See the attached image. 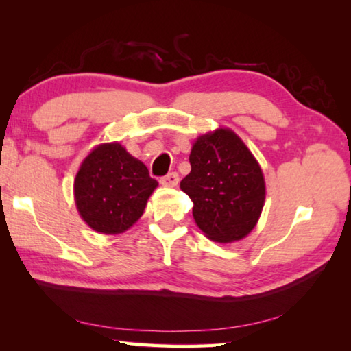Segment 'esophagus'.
<instances>
[{"instance_id":"esophagus-1","label":"esophagus","mask_w":351,"mask_h":351,"mask_svg":"<svg viewBox=\"0 0 351 351\" xmlns=\"http://www.w3.org/2000/svg\"><path fill=\"white\" fill-rule=\"evenodd\" d=\"M178 182H180V176H178L176 171H171L167 176L161 178V184L165 187H176Z\"/></svg>"}]
</instances>
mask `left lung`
Returning <instances> with one entry per match:
<instances>
[{"instance_id": "left-lung-1", "label": "left lung", "mask_w": 351, "mask_h": 351, "mask_svg": "<svg viewBox=\"0 0 351 351\" xmlns=\"http://www.w3.org/2000/svg\"><path fill=\"white\" fill-rule=\"evenodd\" d=\"M192 170L181 190L193 203V218L207 239L232 243L255 228L265 206L263 171L230 128L201 134L189 156Z\"/></svg>"}]
</instances>
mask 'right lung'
I'll return each mask as SVG.
<instances>
[{
  "label": "right lung",
  "instance_id": "add662e5",
  "mask_svg": "<svg viewBox=\"0 0 351 351\" xmlns=\"http://www.w3.org/2000/svg\"><path fill=\"white\" fill-rule=\"evenodd\" d=\"M158 187L144 162L119 142L94 147L74 180V199L80 217L93 230L117 235L128 230L145 210Z\"/></svg>",
  "mask_w": 351,
  "mask_h": 351
}]
</instances>
